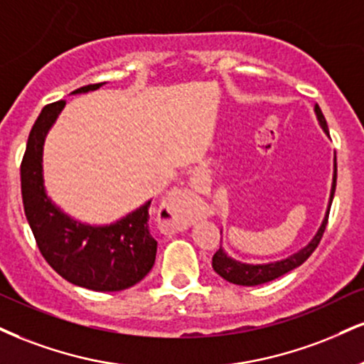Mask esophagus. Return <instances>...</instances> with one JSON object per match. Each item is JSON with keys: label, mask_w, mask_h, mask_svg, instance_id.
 I'll return each mask as SVG.
<instances>
[{"label": "esophagus", "mask_w": 364, "mask_h": 364, "mask_svg": "<svg viewBox=\"0 0 364 364\" xmlns=\"http://www.w3.org/2000/svg\"><path fill=\"white\" fill-rule=\"evenodd\" d=\"M163 212L168 215V222L176 230H183L190 225L193 217V203L188 191L176 190L169 193L163 205Z\"/></svg>", "instance_id": "obj_1"}]
</instances>
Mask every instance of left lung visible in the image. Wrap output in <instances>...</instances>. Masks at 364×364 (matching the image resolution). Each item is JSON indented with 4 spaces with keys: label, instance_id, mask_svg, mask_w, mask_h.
I'll return each instance as SVG.
<instances>
[{
    "label": "left lung",
    "instance_id": "1",
    "mask_svg": "<svg viewBox=\"0 0 364 364\" xmlns=\"http://www.w3.org/2000/svg\"><path fill=\"white\" fill-rule=\"evenodd\" d=\"M315 113H317V118H318V122H321L323 132L329 134L326 117L322 115L318 105L315 107ZM336 181H337V164L334 161V181H332L329 208H327L326 218H323L321 229H318L317 234H315V237L310 240L309 246H305L304 249H301V251L293 254V256H290V257H287V259L277 261V262H269V264H242V262L234 261L232 257L227 256V254L224 252V249H222V246H220V247H218V251L213 254V257H212V266H213V269H215V273L220 274L222 278L227 279V282L234 283V284H242V287H254V284H262V283L271 282V279H277L279 277H283L284 273H288V271L299 268L300 264H304V262L310 257V254H312L315 249H317L318 242H321V239L323 235V230H326L327 220H329L332 198H334V193H336Z\"/></svg>",
    "mask_w": 364,
    "mask_h": 364
}]
</instances>
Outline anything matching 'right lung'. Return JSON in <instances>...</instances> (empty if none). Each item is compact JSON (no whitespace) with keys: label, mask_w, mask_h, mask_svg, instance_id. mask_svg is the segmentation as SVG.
Instances as JSON below:
<instances>
[{"label":"right lung","mask_w":364,"mask_h":364,"mask_svg":"<svg viewBox=\"0 0 364 364\" xmlns=\"http://www.w3.org/2000/svg\"><path fill=\"white\" fill-rule=\"evenodd\" d=\"M102 85L77 87L73 93H86ZM64 105V100L46 105L30 130L20 166L25 215L43 259L64 279L96 291L125 290L154 266L157 242L149 230L151 201L117 224L90 227L69 218L47 198L42 178L43 140Z\"/></svg>","instance_id":"obj_1"}]
</instances>
